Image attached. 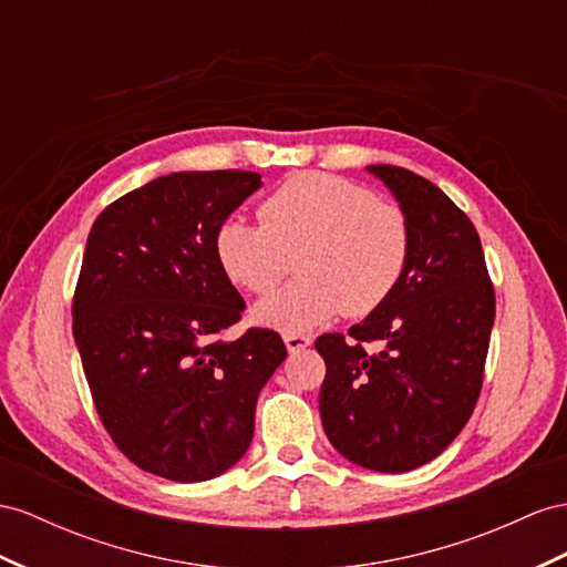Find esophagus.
Listing matches in <instances>:
<instances>
[{"label":"esophagus","mask_w":567,"mask_h":567,"mask_svg":"<svg viewBox=\"0 0 567 567\" xmlns=\"http://www.w3.org/2000/svg\"><path fill=\"white\" fill-rule=\"evenodd\" d=\"M285 347L289 354L295 352H301L307 350V347H311V338L309 336H297V332H289V336H285Z\"/></svg>","instance_id":"esophagus-1"}]
</instances>
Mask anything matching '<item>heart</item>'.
Listing matches in <instances>:
<instances>
[{
	"instance_id": "b5f03b06",
	"label": "heart",
	"mask_w": 567,
	"mask_h": 567,
	"mask_svg": "<svg viewBox=\"0 0 567 567\" xmlns=\"http://www.w3.org/2000/svg\"><path fill=\"white\" fill-rule=\"evenodd\" d=\"M260 220L227 217L213 239L225 278L254 295L270 292L297 254L299 278L256 303L258 326L307 332L342 311L367 316L408 270V217L336 174H292L264 200Z\"/></svg>"
}]
</instances>
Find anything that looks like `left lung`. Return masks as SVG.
I'll list each match as a JSON object with an SVG mask.
<instances>
[{"label": "left lung", "instance_id": "8db88e82", "mask_svg": "<svg viewBox=\"0 0 567 567\" xmlns=\"http://www.w3.org/2000/svg\"><path fill=\"white\" fill-rule=\"evenodd\" d=\"M410 225V260L395 292L350 340H316L326 361L321 422L342 457L400 474L439 457L482 393L496 295L472 220L439 186L395 165H369ZM379 341L381 353H367Z\"/></svg>", "mask_w": 567, "mask_h": 567}]
</instances>
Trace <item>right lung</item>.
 Wrapping results in <instances>:
<instances>
[{"label":"right lung","instance_id":"add662e5","mask_svg":"<svg viewBox=\"0 0 567 567\" xmlns=\"http://www.w3.org/2000/svg\"><path fill=\"white\" fill-rule=\"evenodd\" d=\"M264 186L244 169L174 172L97 215L74 295V340L95 410L143 472L208 482L244 457L256 400L285 357L275 330L237 340L244 299L215 231Z\"/></svg>","mask_w":567,"mask_h":567}]
</instances>
